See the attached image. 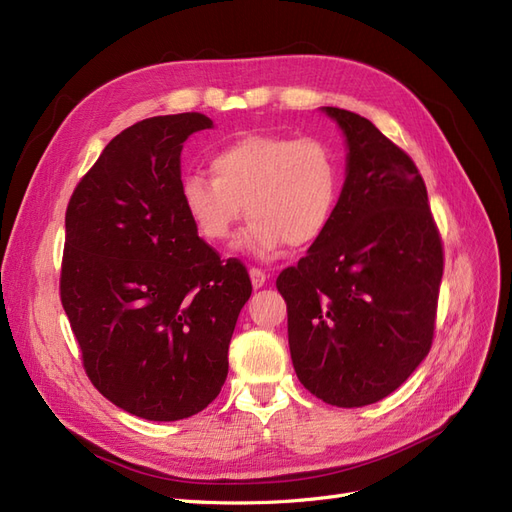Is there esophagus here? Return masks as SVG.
Instances as JSON below:
<instances>
[{
    "label": "esophagus",
    "mask_w": 512,
    "mask_h": 512,
    "mask_svg": "<svg viewBox=\"0 0 512 512\" xmlns=\"http://www.w3.org/2000/svg\"><path fill=\"white\" fill-rule=\"evenodd\" d=\"M250 280H252L254 288H262V286H265V282H267V275H265V271H262V269L252 267L250 269Z\"/></svg>",
    "instance_id": "34e87169"
}]
</instances>
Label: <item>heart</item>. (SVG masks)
<instances>
[{
	"instance_id": "b5f03b06",
	"label": "heart",
	"mask_w": 512,
	"mask_h": 512,
	"mask_svg": "<svg viewBox=\"0 0 512 512\" xmlns=\"http://www.w3.org/2000/svg\"><path fill=\"white\" fill-rule=\"evenodd\" d=\"M211 173L183 179L185 213L207 241L224 243L247 211L239 245L258 258L318 243L339 200V164L316 138L245 134L213 153Z\"/></svg>"
}]
</instances>
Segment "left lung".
Returning <instances> with one entry per match:
<instances>
[{
	"instance_id": "8db88e82",
	"label": "left lung",
	"mask_w": 512,
	"mask_h": 512,
	"mask_svg": "<svg viewBox=\"0 0 512 512\" xmlns=\"http://www.w3.org/2000/svg\"><path fill=\"white\" fill-rule=\"evenodd\" d=\"M348 145L346 181L322 239L277 277L305 389L337 408L376 404L427 356L444 271L425 181L369 119L324 106Z\"/></svg>"
}]
</instances>
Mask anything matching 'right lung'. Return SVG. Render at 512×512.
<instances>
[{"label":"right lung","instance_id":"add662e5","mask_svg":"<svg viewBox=\"0 0 512 512\" xmlns=\"http://www.w3.org/2000/svg\"><path fill=\"white\" fill-rule=\"evenodd\" d=\"M162 115L117 134L66 209L59 294L91 384L147 421L205 410L252 282L198 237L181 200V149L211 128Z\"/></svg>","mask_w":512,"mask_h":512}]
</instances>
